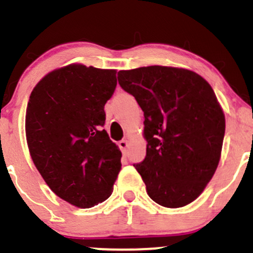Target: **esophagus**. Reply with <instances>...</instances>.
I'll return each instance as SVG.
<instances>
[{
    "instance_id": "esophagus-1",
    "label": "esophagus",
    "mask_w": 253,
    "mask_h": 253,
    "mask_svg": "<svg viewBox=\"0 0 253 253\" xmlns=\"http://www.w3.org/2000/svg\"><path fill=\"white\" fill-rule=\"evenodd\" d=\"M119 147L120 149H121V152L124 153V154H126L127 147H128V142H127L126 139H122V141L119 142Z\"/></svg>"
}]
</instances>
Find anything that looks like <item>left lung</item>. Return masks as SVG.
Wrapping results in <instances>:
<instances>
[{
	"label": "left lung",
	"instance_id": "obj_1",
	"mask_svg": "<svg viewBox=\"0 0 253 253\" xmlns=\"http://www.w3.org/2000/svg\"><path fill=\"white\" fill-rule=\"evenodd\" d=\"M119 84L144 112V160L133 164L158 205L193 202L220 160L225 116L214 90L185 68L148 66L117 73Z\"/></svg>",
	"mask_w": 253,
	"mask_h": 253
}]
</instances>
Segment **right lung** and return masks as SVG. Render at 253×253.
Masks as SVG:
<instances>
[{
  "label": "right lung",
  "instance_id": "1",
  "mask_svg": "<svg viewBox=\"0 0 253 253\" xmlns=\"http://www.w3.org/2000/svg\"><path fill=\"white\" fill-rule=\"evenodd\" d=\"M116 84L115 70L75 63L48 73L30 94L25 133L33 162L52 192L78 208L108 200L121 170V152L103 129Z\"/></svg>",
  "mask_w": 253,
  "mask_h": 253
}]
</instances>
